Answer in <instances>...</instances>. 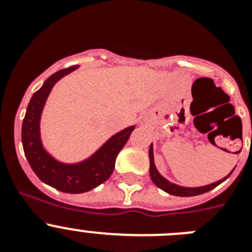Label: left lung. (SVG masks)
<instances>
[{
  "label": "left lung",
  "mask_w": 252,
  "mask_h": 252,
  "mask_svg": "<svg viewBox=\"0 0 252 252\" xmlns=\"http://www.w3.org/2000/svg\"><path fill=\"white\" fill-rule=\"evenodd\" d=\"M149 159H150V177L151 180L154 182V184L157 187H159L160 189H162L164 192L169 193L171 195H179V197H193V195H199L203 194V193L209 192L212 190L213 188H216L217 186L224 182L227 178L230 177L231 173L227 177H224L223 179L218 180V182H215L212 184H208V186L204 187H195V188H189V187H180L177 186V184L171 183L168 179L162 177V175L159 174V171L157 170V166L154 164V150H153V144L150 145V149H149Z\"/></svg>",
  "instance_id": "left-lung-1"
}]
</instances>
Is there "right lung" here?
<instances>
[{"label":"right lung","mask_w":252,"mask_h":252,"mask_svg":"<svg viewBox=\"0 0 252 252\" xmlns=\"http://www.w3.org/2000/svg\"><path fill=\"white\" fill-rule=\"evenodd\" d=\"M77 68V65H73L62 69L44 82L43 87L32 94L29 102L21 128L24 153L37 178L60 192L73 194L88 192L111 177L116 158L135 130V126H130L120 131L107 140L92 157L75 164L58 161L44 149L40 137V119L48 95L59 79Z\"/></svg>","instance_id":"1"}]
</instances>
